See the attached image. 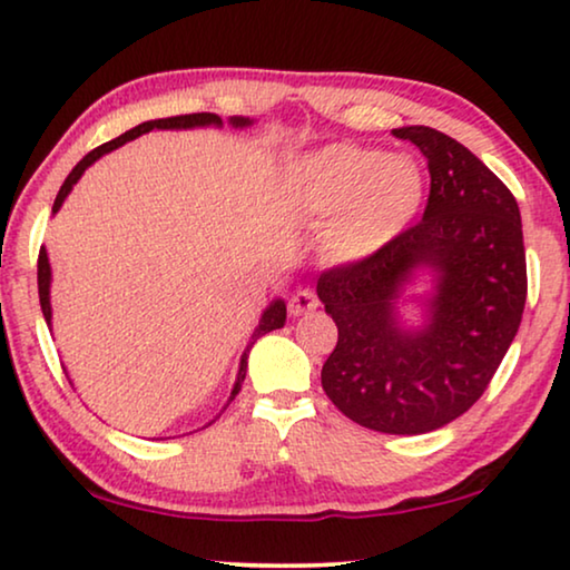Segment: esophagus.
Listing matches in <instances>:
<instances>
[{
	"label": "esophagus",
	"mask_w": 570,
	"mask_h": 570,
	"mask_svg": "<svg viewBox=\"0 0 570 570\" xmlns=\"http://www.w3.org/2000/svg\"><path fill=\"white\" fill-rule=\"evenodd\" d=\"M317 307H320V299L312 288H299V292L292 296V302H288V312H292L294 317H302V314L314 312Z\"/></svg>",
	"instance_id": "1"
}]
</instances>
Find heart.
Instances as JSON below:
<instances>
[{
  "instance_id": "obj_1",
  "label": "heart",
  "mask_w": 570,
  "mask_h": 570,
  "mask_svg": "<svg viewBox=\"0 0 570 570\" xmlns=\"http://www.w3.org/2000/svg\"><path fill=\"white\" fill-rule=\"evenodd\" d=\"M286 199L309 223L330 219L322 235L330 261L361 263L414 225L428 199V176L410 156L335 142L288 171Z\"/></svg>"
}]
</instances>
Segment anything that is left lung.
I'll return each mask as SVG.
<instances>
[{
	"label": "left lung",
	"mask_w": 570,
	"mask_h": 570,
	"mask_svg": "<svg viewBox=\"0 0 570 570\" xmlns=\"http://www.w3.org/2000/svg\"><path fill=\"white\" fill-rule=\"evenodd\" d=\"M428 158L424 215L361 263L330 268L317 296L337 325L322 389L340 412L389 435H422L461 417L487 392L528 299L522 219L512 191L461 142L424 125L396 127ZM433 278L423 325L401 304Z\"/></svg>",
	"instance_id": "1"
}]
</instances>
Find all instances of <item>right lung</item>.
<instances>
[{
	"label": "right lung",
	"mask_w": 570,
	"mask_h": 570,
	"mask_svg": "<svg viewBox=\"0 0 570 570\" xmlns=\"http://www.w3.org/2000/svg\"><path fill=\"white\" fill-rule=\"evenodd\" d=\"M227 122H230L233 127H250V125H253L250 117H230V120H227ZM209 125L223 127V120H219V117L212 115V112L166 117V120H148V122H142V125H138V127H132V130L122 132L120 138L109 140V142H105V146H99V148H95L91 153H87V156H83V158L79 160V164L73 166V171L66 176L61 191H58V197H56V202H53V215H56L58 209H61V204L66 202L68 194H71L73 184L79 181V178L83 176V171H87V168H89L91 164H95V160H99L101 156H105V153L120 148V146H125V142L140 138V135H146V132H150V130H191V127H209ZM38 294H40L42 317H46L48 327H50V320H53V309H50V263H48L46 248H40V256H38ZM284 322H286V302H284V299H274V302L268 304L266 309H263L261 320H258V327L253 330L250 343H248V347H245L243 355H240V368H237V379H235V386H233V392H230V399H227V404H230L233 399L237 396V392H240V384L245 381V371H248V353H250L253 343H256V340H258L261 335L271 333V330L284 327ZM212 422H215V420H212ZM212 422H209V424H212Z\"/></svg>",
	"instance_id": "add662e5"
}]
</instances>
